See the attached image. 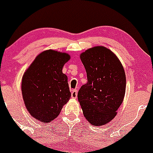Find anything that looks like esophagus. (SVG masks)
Segmentation results:
<instances>
[{"label":"esophagus","mask_w":153,"mask_h":153,"mask_svg":"<svg viewBox=\"0 0 153 153\" xmlns=\"http://www.w3.org/2000/svg\"><path fill=\"white\" fill-rule=\"evenodd\" d=\"M77 96H78V91L77 89H73L71 92V97L72 98H76Z\"/></svg>","instance_id":"34e87169"}]
</instances>
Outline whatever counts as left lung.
Segmentation results:
<instances>
[{
  "label": "left lung",
  "mask_w": 153,
  "mask_h": 153,
  "mask_svg": "<svg viewBox=\"0 0 153 153\" xmlns=\"http://www.w3.org/2000/svg\"><path fill=\"white\" fill-rule=\"evenodd\" d=\"M87 83L78 98L84 117L94 126L107 124L116 115L126 89V75L116 55L107 48L95 47L81 55Z\"/></svg>",
  "instance_id": "1"
}]
</instances>
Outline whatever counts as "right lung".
I'll return each mask as SVG.
<instances>
[{
    "label": "right lung",
    "instance_id": "add662e5",
    "mask_svg": "<svg viewBox=\"0 0 153 153\" xmlns=\"http://www.w3.org/2000/svg\"><path fill=\"white\" fill-rule=\"evenodd\" d=\"M69 58L64 52L46 50L36 57L23 76L24 104L31 115L41 122L57 118L70 98L67 76L62 72Z\"/></svg>",
    "mask_w": 153,
    "mask_h": 153
}]
</instances>
